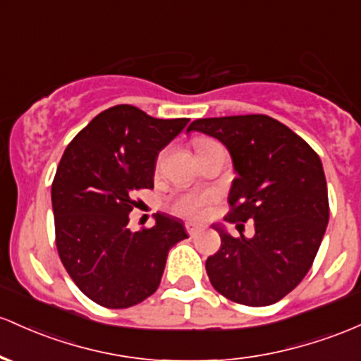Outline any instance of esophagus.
I'll list each match as a JSON object with an SVG mask.
<instances>
[{
  "label": "esophagus",
  "mask_w": 361,
  "mask_h": 361,
  "mask_svg": "<svg viewBox=\"0 0 361 361\" xmlns=\"http://www.w3.org/2000/svg\"><path fill=\"white\" fill-rule=\"evenodd\" d=\"M185 229H187V233L190 236H195L197 233H199L202 229V226L195 224V223H187V224H185Z\"/></svg>",
  "instance_id": "1"
}]
</instances>
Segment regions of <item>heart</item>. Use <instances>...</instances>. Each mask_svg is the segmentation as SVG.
I'll return each mask as SVG.
<instances>
[{
    "mask_svg": "<svg viewBox=\"0 0 361 361\" xmlns=\"http://www.w3.org/2000/svg\"><path fill=\"white\" fill-rule=\"evenodd\" d=\"M207 140H202L204 144ZM199 144V145H200ZM197 145V147H199ZM211 202V193L205 192H187L180 193L171 200V211L178 216L188 217V219H200L207 211V204Z\"/></svg>",
    "mask_w": 361,
    "mask_h": 361,
    "instance_id": "1",
    "label": "heart"
}]
</instances>
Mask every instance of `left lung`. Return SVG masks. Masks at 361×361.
Instances as JSON below:
<instances>
[{"mask_svg":"<svg viewBox=\"0 0 361 361\" xmlns=\"http://www.w3.org/2000/svg\"><path fill=\"white\" fill-rule=\"evenodd\" d=\"M187 132L223 142L238 176L229 190L228 223L255 235L240 238L214 226L221 248L205 260L216 291L235 303L265 307L295 290L322 243L329 223L322 162L302 137L265 114L200 118Z\"/></svg>","mask_w":361,"mask_h":361,"instance_id":"8db88e82","label":"left lung"}]
</instances>
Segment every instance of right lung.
<instances>
[{
  "label": "right lung",
  "mask_w": 361,
  "mask_h": 361,
  "mask_svg": "<svg viewBox=\"0 0 361 361\" xmlns=\"http://www.w3.org/2000/svg\"><path fill=\"white\" fill-rule=\"evenodd\" d=\"M188 118L159 120L130 104L99 113L63 154L51 187L59 259L87 298L128 308L159 288L168 252L188 238L183 221L156 214L132 233L133 193L154 188L157 156Z\"/></svg>",
  "instance_id": "1"
}]
</instances>
